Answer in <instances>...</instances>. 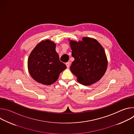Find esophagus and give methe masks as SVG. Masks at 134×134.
Segmentation results:
<instances>
[{
	"mask_svg": "<svg viewBox=\"0 0 134 134\" xmlns=\"http://www.w3.org/2000/svg\"><path fill=\"white\" fill-rule=\"evenodd\" d=\"M66 66H67V68H69V66H70V62H68L66 63Z\"/></svg>",
	"mask_w": 134,
	"mask_h": 134,
	"instance_id": "1",
	"label": "esophagus"
}]
</instances>
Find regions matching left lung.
Masks as SVG:
<instances>
[{"label": "left lung", "instance_id": "left-lung-1", "mask_svg": "<svg viewBox=\"0 0 134 134\" xmlns=\"http://www.w3.org/2000/svg\"><path fill=\"white\" fill-rule=\"evenodd\" d=\"M82 40L78 42L70 41L71 55L75 58L70 69L79 83L90 85L102 77L108 61L104 49L96 40L90 37Z\"/></svg>", "mask_w": 134, "mask_h": 134}]
</instances>
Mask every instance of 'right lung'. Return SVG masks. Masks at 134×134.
Masks as SVG:
<instances>
[{"instance_id": "1", "label": "right lung", "mask_w": 134, "mask_h": 134, "mask_svg": "<svg viewBox=\"0 0 134 134\" xmlns=\"http://www.w3.org/2000/svg\"><path fill=\"white\" fill-rule=\"evenodd\" d=\"M66 68L55 51V44L49 40L37 44L29 57L28 69L32 77L44 85L54 83Z\"/></svg>"}]
</instances>
